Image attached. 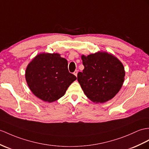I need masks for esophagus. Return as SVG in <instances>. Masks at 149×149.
<instances>
[{
    "instance_id": "obj_1",
    "label": "esophagus",
    "mask_w": 149,
    "mask_h": 149,
    "mask_svg": "<svg viewBox=\"0 0 149 149\" xmlns=\"http://www.w3.org/2000/svg\"><path fill=\"white\" fill-rule=\"evenodd\" d=\"M73 74L76 76V77H77V74H78V71H77V70H76V71L73 72Z\"/></svg>"
}]
</instances>
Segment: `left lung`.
Listing matches in <instances>:
<instances>
[{
  "label": "left lung",
  "instance_id": "8db88e82",
  "mask_svg": "<svg viewBox=\"0 0 149 149\" xmlns=\"http://www.w3.org/2000/svg\"><path fill=\"white\" fill-rule=\"evenodd\" d=\"M84 70L78 73V81L83 92L93 102L104 103L120 90L125 71L117 57L106 52L81 56Z\"/></svg>",
  "mask_w": 149,
  "mask_h": 149
}]
</instances>
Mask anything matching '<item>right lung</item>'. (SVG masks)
Returning <instances> with one entry per match:
<instances>
[{"label":"right lung","instance_id":"right-lung-1","mask_svg":"<svg viewBox=\"0 0 149 149\" xmlns=\"http://www.w3.org/2000/svg\"><path fill=\"white\" fill-rule=\"evenodd\" d=\"M57 53H42L27 66L25 78L34 95L45 102H52L64 96L77 79L68 68V61Z\"/></svg>","mask_w":149,"mask_h":149}]
</instances>
